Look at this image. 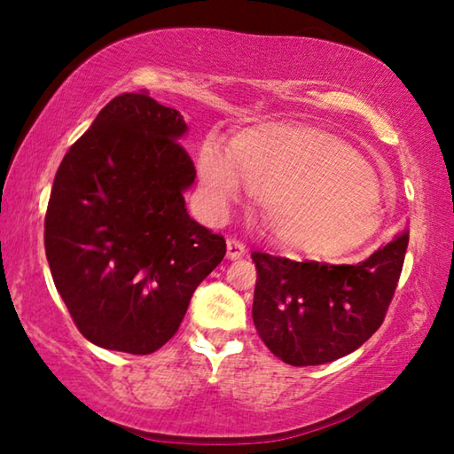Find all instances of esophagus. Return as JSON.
<instances>
[{"label": "esophagus", "instance_id": "1", "mask_svg": "<svg viewBox=\"0 0 454 454\" xmlns=\"http://www.w3.org/2000/svg\"><path fill=\"white\" fill-rule=\"evenodd\" d=\"M244 254H246V246L240 240H236V238H228V242H226L228 260H238V258H242Z\"/></svg>", "mask_w": 454, "mask_h": 454}]
</instances>
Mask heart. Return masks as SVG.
I'll use <instances>...</instances> for the list:
<instances>
[{"instance_id":"obj_1","label":"heart","mask_w":454,"mask_h":454,"mask_svg":"<svg viewBox=\"0 0 454 454\" xmlns=\"http://www.w3.org/2000/svg\"><path fill=\"white\" fill-rule=\"evenodd\" d=\"M200 170L218 204L248 186L274 236L312 258H340L380 226L379 176L355 150L318 129L264 126L238 137L232 156L216 144L200 153Z\"/></svg>"}]
</instances>
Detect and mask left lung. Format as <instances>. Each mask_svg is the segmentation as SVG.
Returning <instances> with one entry per match:
<instances>
[{"label": "left lung", "instance_id": "obj_1", "mask_svg": "<svg viewBox=\"0 0 454 454\" xmlns=\"http://www.w3.org/2000/svg\"><path fill=\"white\" fill-rule=\"evenodd\" d=\"M409 230L358 264H328L252 252V320L274 356L292 366L333 363L380 328L401 278Z\"/></svg>", "mask_w": 454, "mask_h": 454}]
</instances>
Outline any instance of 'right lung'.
<instances>
[{
    "instance_id": "1",
    "label": "right lung",
    "mask_w": 454,
    "mask_h": 454,
    "mask_svg": "<svg viewBox=\"0 0 454 454\" xmlns=\"http://www.w3.org/2000/svg\"><path fill=\"white\" fill-rule=\"evenodd\" d=\"M186 121L145 90L102 107L61 160L43 224L53 284L98 347L150 355L178 333L224 236L186 212L196 168Z\"/></svg>"
}]
</instances>
